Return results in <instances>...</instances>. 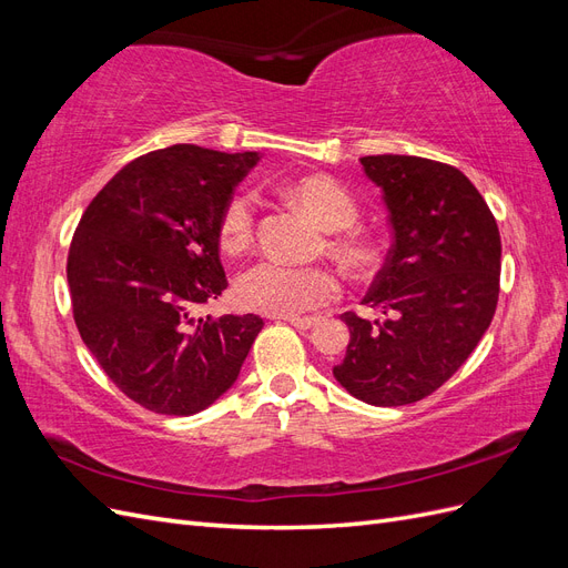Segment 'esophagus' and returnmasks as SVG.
<instances>
[{"instance_id":"34e87169","label":"esophagus","mask_w":568,"mask_h":568,"mask_svg":"<svg viewBox=\"0 0 568 568\" xmlns=\"http://www.w3.org/2000/svg\"><path fill=\"white\" fill-rule=\"evenodd\" d=\"M291 326H296L298 332H307L313 329V326L317 324V317H284Z\"/></svg>"}]
</instances>
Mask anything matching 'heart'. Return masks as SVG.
I'll list each match as a JSON object with an SVG mask.
<instances>
[{
	"label": "heart",
	"mask_w": 568,
	"mask_h": 568,
	"mask_svg": "<svg viewBox=\"0 0 568 568\" xmlns=\"http://www.w3.org/2000/svg\"><path fill=\"white\" fill-rule=\"evenodd\" d=\"M301 209L311 213L317 225L332 232L326 248L348 272H367L376 263V246L367 236L355 234L348 227L357 220V203L341 182L326 175H311L288 189ZM257 199L253 192H236L222 209L217 222L220 248L239 255L244 253L255 236ZM236 301L246 311L298 317L320 311L338 298V277L326 267H296L277 261H261L244 270L234 284Z\"/></svg>",
	"instance_id": "1"
}]
</instances>
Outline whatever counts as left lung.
Wrapping results in <instances>:
<instances>
[{
  "instance_id": "left-lung-1",
  "label": "left lung",
  "mask_w": 568,
  "mask_h": 568,
  "mask_svg": "<svg viewBox=\"0 0 568 568\" xmlns=\"http://www.w3.org/2000/svg\"><path fill=\"white\" fill-rule=\"evenodd\" d=\"M382 186L393 246L365 305L384 320L343 313L351 343L336 382L376 407L417 403L464 365L486 334L500 294V232L484 196L448 163L365 156Z\"/></svg>"
}]
</instances>
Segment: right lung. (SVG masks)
Masks as SVG:
<instances>
[{
  "label": "right lung",
  "instance_id": "1",
  "mask_svg": "<svg viewBox=\"0 0 568 568\" xmlns=\"http://www.w3.org/2000/svg\"><path fill=\"white\" fill-rule=\"evenodd\" d=\"M255 151L173 144L128 163L82 213L68 251L73 320L130 400L189 417L239 376L263 320L201 315L227 288L217 222Z\"/></svg>",
  "mask_w": 568,
  "mask_h": 568
}]
</instances>
